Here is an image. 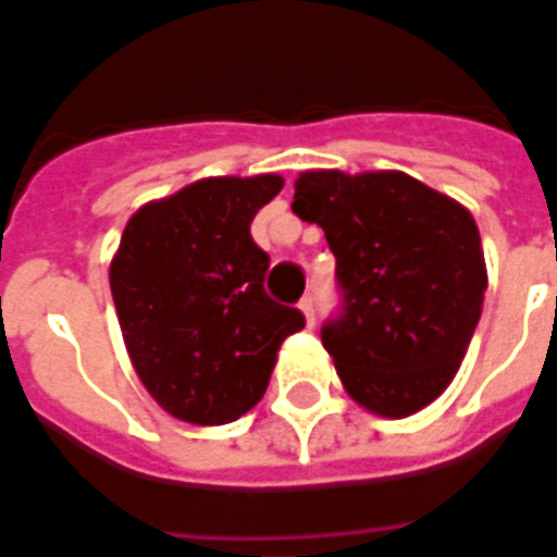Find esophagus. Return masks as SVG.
<instances>
[{
    "instance_id": "34e87169",
    "label": "esophagus",
    "mask_w": 557,
    "mask_h": 557,
    "mask_svg": "<svg viewBox=\"0 0 557 557\" xmlns=\"http://www.w3.org/2000/svg\"><path fill=\"white\" fill-rule=\"evenodd\" d=\"M298 307H301V313H304V319H307V325H313V322H315V298H313V295H304Z\"/></svg>"
}]
</instances>
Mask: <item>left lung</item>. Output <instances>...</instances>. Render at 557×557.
<instances>
[{"label":"left lung","instance_id":"8db88e82","mask_svg":"<svg viewBox=\"0 0 557 557\" xmlns=\"http://www.w3.org/2000/svg\"><path fill=\"white\" fill-rule=\"evenodd\" d=\"M292 211L325 230L343 310L322 325L343 387L409 418L454 382L483 310L474 218L406 172H301Z\"/></svg>","mask_w":557,"mask_h":557}]
</instances>
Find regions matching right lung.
Segmentation results:
<instances>
[{
    "label": "right lung",
    "mask_w": 557,
    "mask_h": 557,
    "mask_svg": "<svg viewBox=\"0 0 557 557\" xmlns=\"http://www.w3.org/2000/svg\"><path fill=\"white\" fill-rule=\"evenodd\" d=\"M280 175H220L148 202L110 265L115 313L139 382L172 418L218 426L262 399L283 339L304 313L265 295L256 211Z\"/></svg>",
    "instance_id": "add662e5"
}]
</instances>
